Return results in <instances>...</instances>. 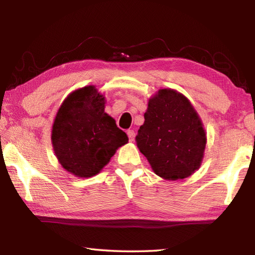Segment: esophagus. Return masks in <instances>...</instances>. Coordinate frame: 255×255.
I'll return each instance as SVG.
<instances>
[{"instance_id": "1", "label": "esophagus", "mask_w": 255, "mask_h": 255, "mask_svg": "<svg viewBox=\"0 0 255 255\" xmlns=\"http://www.w3.org/2000/svg\"><path fill=\"white\" fill-rule=\"evenodd\" d=\"M127 134H128L129 141H133L134 137H136V132H134L133 130H127Z\"/></svg>"}]
</instances>
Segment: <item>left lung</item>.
Listing matches in <instances>:
<instances>
[{"mask_svg": "<svg viewBox=\"0 0 255 255\" xmlns=\"http://www.w3.org/2000/svg\"><path fill=\"white\" fill-rule=\"evenodd\" d=\"M136 142L156 175L175 181L199 169L206 132L191 102L175 90L162 89L149 100Z\"/></svg>", "mask_w": 255, "mask_h": 255, "instance_id": "1", "label": "left lung"}]
</instances>
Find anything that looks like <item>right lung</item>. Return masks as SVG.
I'll return each mask as SVG.
<instances>
[{"label": "right lung", "instance_id": "obj_1", "mask_svg": "<svg viewBox=\"0 0 255 255\" xmlns=\"http://www.w3.org/2000/svg\"><path fill=\"white\" fill-rule=\"evenodd\" d=\"M104 110L105 97L89 85L69 94L57 113L51 131L53 151L63 169L75 176L99 174L128 142L126 132Z\"/></svg>", "mask_w": 255, "mask_h": 255}]
</instances>
